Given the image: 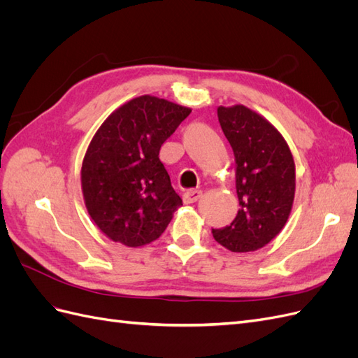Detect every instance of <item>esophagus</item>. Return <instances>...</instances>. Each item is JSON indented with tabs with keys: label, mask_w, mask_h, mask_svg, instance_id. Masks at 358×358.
<instances>
[{
	"label": "esophagus",
	"mask_w": 358,
	"mask_h": 358,
	"mask_svg": "<svg viewBox=\"0 0 358 358\" xmlns=\"http://www.w3.org/2000/svg\"><path fill=\"white\" fill-rule=\"evenodd\" d=\"M203 192L200 189H189L185 194H183V201L185 203H196L201 199Z\"/></svg>",
	"instance_id": "34e87169"
}]
</instances>
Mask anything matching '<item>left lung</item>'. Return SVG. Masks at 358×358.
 <instances>
[{
	"mask_svg": "<svg viewBox=\"0 0 358 358\" xmlns=\"http://www.w3.org/2000/svg\"><path fill=\"white\" fill-rule=\"evenodd\" d=\"M218 119L236 161L241 209L230 225L212 230L231 252L266 246L284 229L296 192V166L278 129L242 104L218 107Z\"/></svg>",
	"mask_w": 358,
	"mask_h": 358,
	"instance_id": "obj_1",
	"label": "left lung"
}]
</instances>
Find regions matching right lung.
Masks as SVG:
<instances>
[{
	"instance_id": "obj_1",
	"label": "right lung",
	"mask_w": 358,
	"mask_h": 358,
	"mask_svg": "<svg viewBox=\"0 0 358 358\" xmlns=\"http://www.w3.org/2000/svg\"><path fill=\"white\" fill-rule=\"evenodd\" d=\"M189 113L142 95L116 109L92 137L82 162V192L91 218L113 242L137 248L157 241L182 206L158 155Z\"/></svg>"
}]
</instances>
